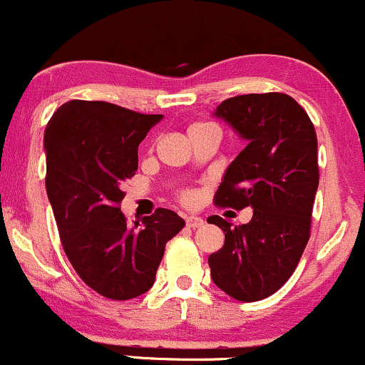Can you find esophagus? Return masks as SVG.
<instances>
[{"label": "esophagus", "mask_w": 365, "mask_h": 365, "mask_svg": "<svg viewBox=\"0 0 365 365\" xmlns=\"http://www.w3.org/2000/svg\"><path fill=\"white\" fill-rule=\"evenodd\" d=\"M185 223L189 228H199L204 225V220L199 218V216H187Z\"/></svg>", "instance_id": "34e87169"}]
</instances>
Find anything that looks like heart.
Masks as SVG:
<instances>
[{
	"label": "heart",
	"mask_w": 365,
	"mask_h": 365,
	"mask_svg": "<svg viewBox=\"0 0 365 365\" xmlns=\"http://www.w3.org/2000/svg\"><path fill=\"white\" fill-rule=\"evenodd\" d=\"M194 126H201V124H194ZM182 197H183V201H189V199H190V195H189V194H183Z\"/></svg>",
	"instance_id": "heart-1"
}]
</instances>
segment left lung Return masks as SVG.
I'll use <instances>...</instances> for the list:
<instances>
[{
  "label": "left lung",
  "mask_w": 365,
  "mask_h": 365,
  "mask_svg": "<svg viewBox=\"0 0 365 365\" xmlns=\"http://www.w3.org/2000/svg\"><path fill=\"white\" fill-rule=\"evenodd\" d=\"M215 115L247 142L227 168L215 204L251 206L253 218L239 227L207 218L225 234L222 250L207 259L211 279L239 302H258L287 282L310 239L317 135L305 109L286 93L227 98Z\"/></svg>",
  "instance_id": "left-lung-1"
}]
</instances>
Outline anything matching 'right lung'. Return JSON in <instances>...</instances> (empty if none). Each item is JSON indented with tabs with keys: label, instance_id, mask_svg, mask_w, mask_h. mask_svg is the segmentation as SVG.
<instances>
[{
	"label": "right lung",
	"instance_id": "add662e5",
	"mask_svg": "<svg viewBox=\"0 0 365 365\" xmlns=\"http://www.w3.org/2000/svg\"><path fill=\"white\" fill-rule=\"evenodd\" d=\"M161 114H140L109 102L71 100L45 130L46 194L60 241L86 286L124 302L147 293L164 246L185 222L158 207L143 227H128L123 183L138 168V145Z\"/></svg>",
	"mask_w": 365,
	"mask_h": 365
}]
</instances>
